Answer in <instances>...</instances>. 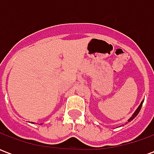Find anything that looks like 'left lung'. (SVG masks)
<instances>
[{"instance_id": "8db88e82", "label": "left lung", "mask_w": 154, "mask_h": 154, "mask_svg": "<svg viewBox=\"0 0 154 154\" xmlns=\"http://www.w3.org/2000/svg\"><path fill=\"white\" fill-rule=\"evenodd\" d=\"M143 100L142 101H141V103H140V105H139V107L137 108V110H136L135 111H134V113L133 114L132 116H131V117H130V118H129V119H128V122H130L131 120H133V119L135 118L136 116H138V114L139 113V111H140V110H141V107H142V106H143Z\"/></svg>"}]
</instances>
